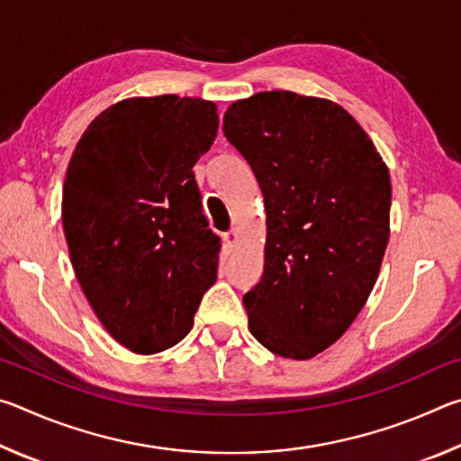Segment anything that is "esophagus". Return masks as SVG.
Returning <instances> with one entry per match:
<instances>
[{
	"instance_id": "34e87169",
	"label": "esophagus",
	"mask_w": 461,
	"mask_h": 461,
	"mask_svg": "<svg viewBox=\"0 0 461 461\" xmlns=\"http://www.w3.org/2000/svg\"><path fill=\"white\" fill-rule=\"evenodd\" d=\"M223 240H225V246H228L230 249L238 244V240H240V233H238V230H230L228 233H225L223 236Z\"/></svg>"
}]
</instances>
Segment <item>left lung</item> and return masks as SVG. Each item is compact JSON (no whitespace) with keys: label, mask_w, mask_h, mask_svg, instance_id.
I'll return each mask as SVG.
<instances>
[{"label":"left lung","mask_w":461,"mask_h":461,"mask_svg":"<svg viewBox=\"0 0 461 461\" xmlns=\"http://www.w3.org/2000/svg\"><path fill=\"white\" fill-rule=\"evenodd\" d=\"M223 134L267 207L260 283L244 294L249 333L309 360L338 341L376 285L390 236V175L352 115L330 99L262 91L236 101Z\"/></svg>","instance_id":"8db88e82"}]
</instances>
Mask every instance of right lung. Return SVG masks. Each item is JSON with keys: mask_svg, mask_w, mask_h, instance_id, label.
Instances as JSON below:
<instances>
[{"mask_svg": "<svg viewBox=\"0 0 461 461\" xmlns=\"http://www.w3.org/2000/svg\"><path fill=\"white\" fill-rule=\"evenodd\" d=\"M220 126L213 101L131 97L101 112L67 168L62 228L77 280L115 341L176 346L217 278L193 167Z\"/></svg>", "mask_w": 461, "mask_h": 461, "instance_id": "right-lung-1", "label": "right lung"}]
</instances>
